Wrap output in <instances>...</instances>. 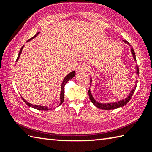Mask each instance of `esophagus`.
I'll list each match as a JSON object with an SVG mask.
<instances>
[{
    "instance_id": "1",
    "label": "esophagus",
    "mask_w": 152,
    "mask_h": 152,
    "mask_svg": "<svg viewBox=\"0 0 152 152\" xmlns=\"http://www.w3.org/2000/svg\"><path fill=\"white\" fill-rule=\"evenodd\" d=\"M86 70H87V65L86 63H84V62L80 63L76 67L77 72H84Z\"/></svg>"
}]
</instances>
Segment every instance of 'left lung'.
Here are the masks:
<instances>
[{
    "label": "left lung",
    "mask_w": 152,
    "mask_h": 152,
    "mask_svg": "<svg viewBox=\"0 0 152 152\" xmlns=\"http://www.w3.org/2000/svg\"><path fill=\"white\" fill-rule=\"evenodd\" d=\"M123 42H124L125 43H127V44L129 45V46H131L129 43L127 41L123 40ZM131 51H132V55L133 56V59H134V60L136 61L135 53L134 50H133V48H131ZM138 74H139V68H138V66L136 65V74H137L138 75ZM92 78H91V83H92ZM137 80H136V84L135 85V86L133 87V88L132 90V91L130 92L129 96L126 98V99L122 100V101H119L115 102H109V103H100V102H98L97 101H95V99H94L93 96H92L91 92L89 89L88 90V95H89L90 100H91V101L94 104V106H96L97 108H99V109H101L110 110V109H117V108L121 107L123 106H124V105H125L129 101H130L131 98H132V95L133 94V93H134L136 87H137Z\"/></svg>",
    "instance_id": "obj_1"
}]
</instances>
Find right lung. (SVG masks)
Returning <instances> with one entry per match:
<instances>
[{
  "instance_id": "right-lung-1",
  "label": "right lung",
  "mask_w": 152,
  "mask_h": 152,
  "mask_svg": "<svg viewBox=\"0 0 152 152\" xmlns=\"http://www.w3.org/2000/svg\"><path fill=\"white\" fill-rule=\"evenodd\" d=\"M39 32H38L37 33H36V35L35 36H33V37L32 38H31V39H29V40L27 41V42H29V41L31 40L32 39H33V38H35V37H37V35L39 34ZM24 45L23 46V47L21 48V49H20V51H19V55H18V57L17 58V60L16 61H17L18 60H19V58L20 57V53H21V51H22V50L23 48ZM76 74V72L75 71H72L71 72L70 74H68V75H67L65 78H64V80L62 82V83H61V92H60V105L61 104L63 103V102L64 101V86H65V84L68 82L70 80H71L72 78H73L74 76H75ZM23 100V101L25 102V104H27L28 106L30 107H32V108H34V109H36L37 110H51V109H48V108L47 107L45 106H41V105H35V104H31L29 103V102H28L27 101H25V100L23 99V98L22 97ZM59 105V106H60Z\"/></svg>"
}]
</instances>
